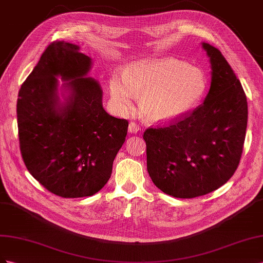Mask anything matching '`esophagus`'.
I'll return each mask as SVG.
<instances>
[{
	"mask_svg": "<svg viewBox=\"0 0 263 263\" xmlns=\"http://www.w3.org/2000/svg\"><path fill=\"white\" fill-rule=\"evenodd\" d=\"M127 131L130 133H138L140 131V126L136 122H130L127 126Z\"/></svg>",
	"mask_w": 263,
	"mask_h": 263,
	"instance_id": "obj_1",
	"label": "esophagus"
}]
</instances>
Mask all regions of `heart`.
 <instances>
[{"mask_svg": "<svg viewBox=\"0 0 263 263\" xmlns=\"http://www.w3.org/2000/svg\"><path fill=\"white\" fill-rule=\"evenodd\" d=\"M206 87V77L198 67L175 58L133 63L124 76L115 73L109 81L112 102L120 111L130 110L141 97V114L155 123L175 121L189 114Z\"/></svg>", "mask_w": 263, "mask_h": 263, "instance_id": "b5f03b06", "label": "heart"}]
</instances>
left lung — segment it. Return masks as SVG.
I'll return each mask as SVG.
<instances>
[{
  "instance_id": "1",
  "label": "left lung",
  "mask_w": 263,
  "mask_h": 263,
  "mask_svg": "<svg viewBox=\"0 0 263 263\" xmlns=\"http://www.w3.org/2000/svg\"><path fill=\"white\" fill-rule=\"evenodd\" d=\"M212 68L211 88L199 107L178 121L148 127L147 172L163 193L194 198L218 190L238 167L246 138L248 104L221 52L201 43Z\"/></svg>"
}]
</instances>
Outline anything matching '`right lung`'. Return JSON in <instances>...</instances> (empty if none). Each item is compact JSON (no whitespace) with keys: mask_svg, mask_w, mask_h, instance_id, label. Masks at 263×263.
Returning <instances> with one entry per match:
<instances>
[{"mask_svg":"<svg viewBox=\"0 0 263 263\" xmlns=\"http://www.w3.org/2000/svg\"><path fill=\"white\" fill-rule=\"evenodd\" d=\"M91 66L78 45L54 42L18 92L23 161L36 181L65 198L92 196L107 184L129 125L103 109L100 84L87 77Z\"/></svg>","mask_w":263,"mask_h":263,"instance_id":"add662e5","label":"right lung"}]
</instances>
